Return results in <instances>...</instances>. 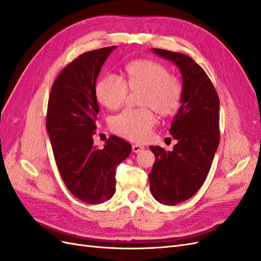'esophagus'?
<instances>
[{"label":"esophagus","instance_id":"esophagus-1","mask_svg":"<svg viewBox=\"0 0 261 261\" xmlns=\"http://www.w3.org/2000/svg\"><path fill=\"white\" fill-rule=\"evenodd\" d=\"M142 149H144V146L139 145V144H133L132 145V150L134 153H140Z\"/></svg>","mask_w":261,"mask_h":261}]
</instances>
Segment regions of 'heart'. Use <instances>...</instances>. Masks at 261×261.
<instances>
[{
  "label": "heart",
  "instance_id": "obj_1",
  "mask_svg": "<svg viewBox=\"0 0 261 261\" xmlns=\"http://www.w3.org/2000/svg\"><path fill=\"white\" fill-rule=\"evenodd\" d=\"M131 90L143 89L140 109H124L111 119L109 127L120 137L133 142L145 141L157 122L153 109L162 116L178 111L183 94L180 80L169 74L162 63L153 60H134L124 66V80L118 74L107 73L95 89L98 102L114 111L119 108Z\"/></svg>",
  "mask_w": 261,
  "mask_h": 261
}]
</instances>
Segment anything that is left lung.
Returning <instances> with one entry per match:
<instances>
[{
	"label": "left lung",
	"instance_id": "obj_1",
	"mask_svg": "<svg viewBox=\"0 0 261 261\" xmlns=\"http://www.w3.org/2000/svg\"><path fill=\"white\" fill-rule=\"evenodd\" d=\"M179 67L183 94L169 133L178 141L171 152L149 146L155 155L148 174L150 192L159 203L174 206L203 186L220 141L219 97L205 70L188 55L153 48Z\"/></svg>",
	"mask_w": 261,
	"mask_h": 261
}]
</instances>
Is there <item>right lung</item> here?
<instances>
[{"instance_id":"right-lung-1","label":"right lung","mask_w":261,"mask_h":261,"mask_svg":"<svg viewBox=\"0 0 261 261\" xmlns=\"http://www.w3.org/2000/svg\"><path fill=\"white\" fill-rule=\"evenodd\" d=\"M116 46L94 49L67 65L48 97L46 129L56 165L71 194L89 204L111 199L116 168L131 153V144L111 136L103 149L93 145L99 107L95 85L100 68Z\"/></svg>"}]
</instances>
